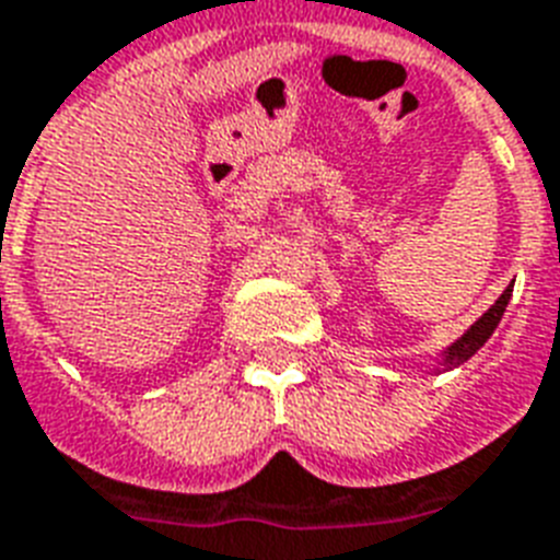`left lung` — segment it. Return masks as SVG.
<instances>
[{
  "mask_svg": "<svg viewBox=\"0 0 560 560\" xmlns=\"http://www.w3.org/2000/svg\"><path fill=\"white\" fill-rule=\"evenodd\" d=\"M512 288H514V284H512ZM512 288H505L503 296L497 299L494 305L488 307L486 314L479 316L477 323L470 325L468 331L462 334L459 340L453 342V346H447V351H444V354H442V366L444 369L462 366L465 360L474 358V354H477V351L482 349V346H486L488 337L494 334V328H497V325H500V319H503L505 305H509V299H512Z\"/></svg>",
  "mask_w": 560,
  "mask_h": 560,
  "instance_id": "1",
  "label": "left lung"
}]
</instances>
